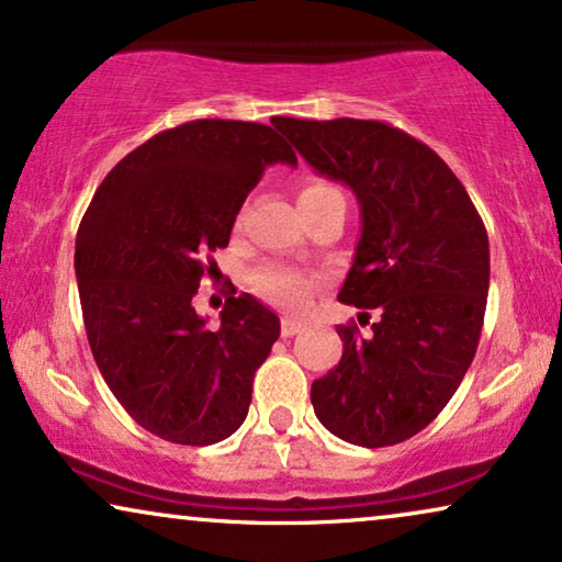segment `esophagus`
Returning a JSON list of instances; mask_svg holds the SVG:
<instances>
[{"instance_id":"esophagus-1","label":"esophagus","mask_w":562,"mask_h":562,"mask_svg":"<svg viewBox=\"0 0 562 562\" xmlns=\"http://www.w3.org/2000/svg\"><path fill=\"white\" fill-rule=\"evenodd\" d=\"M302 330H304V323H299V319H291V317L281 319V335H283V338H291V335H296Z\"/></svg>"}]
</instances>
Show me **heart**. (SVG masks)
I'll return each mask as SVG.
<instances>
[{
    "mask_svg": "<svg viewBox=\"0 0 562 562\" xmlns=\"http://www.w3.org/2000/svg\"><path fill=\"white\" fill-rule=\"evenodd\" d=\"M335 188L323 178H304L299 186V201L315 199V195L333 193ZM252 289L276 307L286 312H302L310 304V296L323 283V276L307 268H294L283 263H266L252 271Z\"/></svg>",
    "mask_w": 562,
    "mask_h": 562,
    "instance_id": "heart-1",
    "label": "heart"
}]
</instances>
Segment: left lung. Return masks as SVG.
<instances>
[{
	"mask_svg": "<svg viewBox=\"0 0 562 562\" xmlns=\"http://www.w3.org/2000/svg\"><path fill=\"white\" fill-rule=\"evenodd\" d=\"M273 126L359 199L361 239L338 299L379 315L369 335L338 325L344 356L312 382V405L338 439L392 447L431 424L475 359L491 281L485 224L449 165L390 123Z\"/></svg>",
	"mask_w": 562,
	"mask_h": 562,
	"instance_id": "obj_1",
	"label": "left lung"
}]
</instances>
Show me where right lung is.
<instances>
[{
  "label": "right lung",
  "instance_id": "obj_1",
  "mask_svg": "<svg viewBox=\"0 0 562 562\" xmlns=\"http://www.w3.org/2000/svg\"><path fill=\"white\" fill-rule=\"evenodd\" d=\"M273 162L296 165V155L271 126L188 121L123 157L79 224L75 271L94 363L159 439L209 447L243 426L279 317L239 294L206 327L193 296Z\"/></svg>",
  "mask_w": 562,
  "mask_h": 562
}]
</instances>
